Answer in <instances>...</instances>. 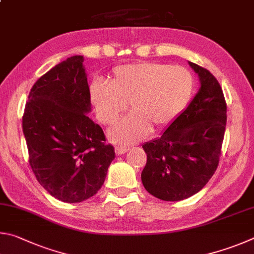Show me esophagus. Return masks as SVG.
Listing matches in <instances>:
<instances>
[{
  "mask_svg": "<svg viewBox=\"0 0 254 254\" xmlns=\"http://www.w3.org/2000/svg\"><path fill=\"white\" fill-rule=\"evenodd\" d=\"M115 152L119 156V155H124L125 153H127L128 152V148L127 147H122V146H120V147H119V146H118V147L115 148Z\"/></svg>",
  "mask_w": 254,
  "mask_h": 254,
  "instance_id": "obj_1",
  "label": "esophagus"
}]
</instances>
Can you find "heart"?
Returning <instances> with one entry per match:
<instances>
[{
	"label": "heart",
	"instance_id": "obj_1",
	"mask_svg": "<svg viewBox=\"0 0 254 254\" xmlns=\"http://www.w3.org/2000/svg\"><path fill=\"white\" fill-rule=\"evenodd\" d=\"M193 75L183 66L158 62H136L116 66L108 83L95 81L90 100L98 119L113 124L126 109L131 113L109 129L117 144L136 143L152 130H161L174 122L193 95Z\"/></svg>",
	"mask_w": 254,
	"mask_h": 254
}]
</instances>
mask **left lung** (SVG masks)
<instances>
[{
  "label": "left lung",
  "mask_w": 254,
  "mask_h": 254,
  "mask_svg": "<svg viewBox=\"0 0 254 254\" xmlns=\"http://www.w3.org/2000/svg\"><path fill=\"white\" fill-rule=\"evenodd\" d=\"M189 64L199 89L189 106L158 138L143 145L147 163L141 182L163 201H182L199 192L219 165L226 125V104L220 83L210 71Z\"/></svg>",
  "instance_id": "1"
}]
</instances>
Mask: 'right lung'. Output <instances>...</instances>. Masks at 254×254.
I'll return each instance as SVG.
<instances>
[{
    "label": "right lung",
    "mask_w": 254,
    "mask_h": 254,
    "mask_svg": "<svg viewBox=\"0 0 254 254\" xmlns=\"http://www.w3.org/2000/svg\"><path fill=\"white\" fill-rule=\"evenodd\" d=\"M82 56L53 66L33 84L22 118L30 165L42 188L59 201L79 203L104 184L115 158L91 111Z\"/></svg>",
    "instance_id": "right-lung-1"
}]
</instances>
